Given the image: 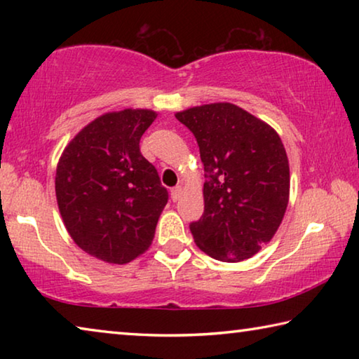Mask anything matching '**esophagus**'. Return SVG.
I'll use <instances>...</instances> for the list:
<instances>
[{"mask_svg":"<svg viewBox=\"0 0 359 359\" xmlns=\"http://www.w3.org/2000/svg\"><path fill=\"white\" fill-rule=\"evenodd\" d=\"M182 196V187H174L171 190V199L172 201H179Z\"/></svg>","mask_w":359,"mask_h":359,"instance_id":"obj_1","label":"esophagus"}]
</instances>
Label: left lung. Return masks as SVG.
I'll return each mask as SVG.
<instances>
[{"instance_id":"left-lung-1","label":"left lung","mask_w":359,"mask_h":359,"mask_svg":"<svg viewBox=\"0 0 359 359\" xmlns=\"http://www.w3.org/2000/svg\"><path fill=\"white\" fill-rule=\"evenodd\" d=\"M196 137L204 165V212L190 223L209 257H253L282 223L290 196L287 151L277 133L244 109L215 102L175 114Z\"/></svg>"}]
</instances>
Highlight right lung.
I'll return each mask as SVG.
<instances>
[{
    "instance_id": "add662e5",
    "label": "right lung",
    "mask_w": 359,
    "mask_h": 359,
    "mask_svg": "<svg viewBox=\"0 0 359 359\" xmlns=\"http://www.w3.org/2000/svg\"><path fill=\"white\" fill-rule=\"evenodd\" d=\"M156 118L147 109L109 112L88 123L57 166L60 214L72 241L92 257L125 264L147 250L168 190L139 149Z\"/></svg>"
}]
</instances>
